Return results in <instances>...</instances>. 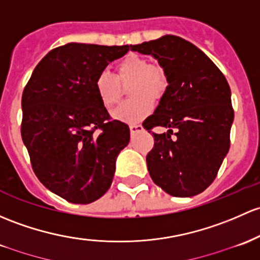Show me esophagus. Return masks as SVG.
<instances>
[{
    "label": "esophagus",
    "instance_id": "34e87169",
    "mask_svg": "<svg viewBox=\"0 0 260 260\" xmlns=\"http://www.w3.org/2000/svg\"><path fill=\"white\" fill-rule=\"evenodd\" d=\"M129 129H131V135H136V133L142 132V131H143V125L142 124H131Z\"/></svg>",
    "mask_w": 260,
    "mask_h": 260
}]
</instances>
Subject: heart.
Returning <instances> with one entry per match:
<instances>
[{
  "label": "heart",
  "instance_id": "b5f03b06",
  "mask_svg": "<svg viewBox=\"0 0 260 260\" xmlns=\"http://www.w3.org/2000/svg\"><path fill=\"white\" fill-rule=\"evenodd\" d=\"M116 77L107 71L98 73L94 80V89L105 107L111 108L119 102L122 86H128V94L133 100L118 106L112 117L116 121L137 123L146 118L153 108V100L159 98L167 87V77L163 68L149 63L147 58L131 53L121 59L116 66Z\"/></svg>",
  "mask_w": 260,
  "mask_h": 260
}]
</instances>
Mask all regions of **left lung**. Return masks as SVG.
Listing matches in <instances>:
<instances>
[{
  "mask_svg": "<svg viewBox=\"0 0 260 260\" xmlns=\"http://www.w3.org/2000/svg\"><path fill=\"white\" fill-rule=\"evenodd\" d=\"M131 50L157 59L168 82L154 113L143 122L149 132L168 129L152 132L149 176L173 197L199 194L212 184L229 151L234 112L228 82L204 52L178 36L167 35Z\"/></svg>",
  "mask_w": 260,
  "mask_h": 260,
  "instance_id": "8db88e82",
  "label": "left lung"
}]
</instances>
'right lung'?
Listing matches in <instances>:
<instances>
[{"label":"right lung","instance_id":"right-lung-1","mask_svg":"<svg viewBox=\"0 0 260 260\" xmlns=\"http://www.w3.org/2000/svg\"><path fill=\"white\" fill-rule=\"evenodd\" d=\"M129 46L71 42L48 52L22 94L21 136L37 178L75 204L109 189L129 127L111 121L94 80Z\"/></svg>","mask_w":260,"mask_h":260}]
</instances>
